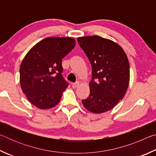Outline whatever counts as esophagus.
<instances>
[{"label": "esophagus", "instance_id": "34e87169", "mask_svg": "<svg viewBox=\"0 0 156 156\" xmlns=\"http://www.w3.org/2000/svg\"><path fill=\"white\" fill-rule=\"evenodd\" d=\"M79 82H76V83H73L72 84V87L73 88H76V87H78L79 86Z\"/></svg>", "mask_w": 156, "mask_h": 156}]
</instances>
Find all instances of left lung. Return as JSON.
<instances>
[{
  "label": "left lung",
  "instance_id": "1",
  "mask_svg": "<svg viewBox=\"0 0 156 156\" xmlns=\"http://www.w3.org/2000/svg\"><path fill=\"white\" fill-rule=\"evenodd\" d=\"M77 41L92 69L90 94L82 103L91 112H107L127 90L130 75L127 56L120 45L98 36L80 37Z\"/></svg>",
  "mask_w": 156,
  "mask_h": 156
}]
</instances>
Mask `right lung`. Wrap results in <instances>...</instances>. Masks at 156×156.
Segmentation results:
<instances>
[{
	"label": "right lung",
	"instance_id": "add662e5",
	"mask_svg": "<svg viewBox=\"0 0 156 156\" xmlns=\"http://www.w3.org/2000/svg\"><path fill=\"white\" fill-rule=\"evenodd\" d=\"M76 45L69 37H49L39 42L25 56L20 67V82L27 99L39 109L58 103L68 83L62 75V59Z\"/></svg>",
	"mask_w": 156,
	"mask_h": 156
}]
</instances>
